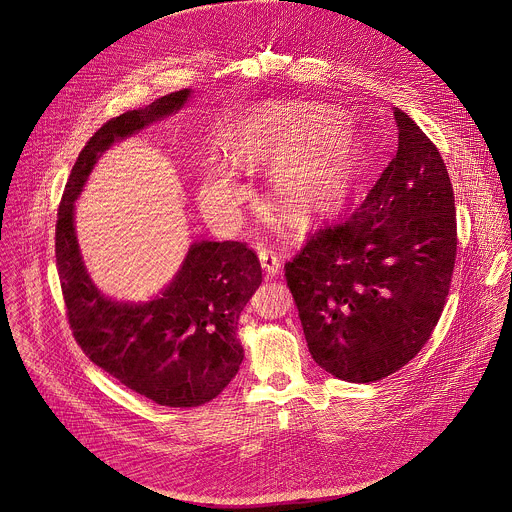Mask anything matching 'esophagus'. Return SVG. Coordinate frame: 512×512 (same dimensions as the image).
Returning <instances> with one entry per match:
<instances>
[{
	"instance_id": "obj_1",
	"label": "esophagus",
	"mask_w": 512,
	"mask_h": 512,
	"mask_svg": "<svg viewBox=\"0 0 512 512\" xmlns=\"http://www.w3.org/2000/svg\"><path fill=\"white\" fill-rule=\"evenodd\" d=\"M258 258H260V264H262V268L266 270L268 276H276L278 274L282 262H280V258H278V254L274 250L258 248Z\"/></svg>"
}]
</instances>
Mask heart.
<instances>
[{
	"mask_svg": "<svg viewBox=\"0 0 512 512\" xmlns=\"http://www.w3.org/2000/svg\"><path fill=\"white\" fill-rule=\"evenodd\" d=\"M336 118L320 114L266 112L228 146L240 164L276 160L274 196L290 212H312L334 204L354 164L352 140L332 132ZM244 198V186L224 168H212L200 182V202L212 216L226 218Z\"/></svg>",
	"mask_w": 512,
	"mask_h": 512,
	"instance_id": "obj_1",
	"label": "heart"
}]
</instances>
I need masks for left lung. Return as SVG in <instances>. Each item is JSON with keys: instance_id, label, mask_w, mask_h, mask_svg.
I'll return each instance as SVG.
<instances>
[{"instance_id": "8db88e82", "label": "left lung", "mask_w": 512, "mask_h": 512, "mask_svg": "<svg viewBox=\"0 0 512 512\" xmlns=\"http://www.w3.org/2000/svg\"><path fill=\"white\" fill-rule=\"evenodd\" d=\"M398 150L364 202L306 238L286 262L314 362L374 382L430 338L456 258L452 184L436 146L398 108Z\"/></svg>"}]
</instances>
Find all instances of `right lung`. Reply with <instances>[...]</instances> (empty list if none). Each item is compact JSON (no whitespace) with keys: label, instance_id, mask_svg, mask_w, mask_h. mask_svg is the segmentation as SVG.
Wrapping results in <instances>:
<instances>
[{"label":"right lung","instance_id":"obj_1","mask_svg":"<svg viewBox=\"0 0 512 512\" xmlns=\"http://www.w3.org/2000/svg\"><path fill=\"white\" fill-rule=\"evenodd\" d=\"M190 90L108 120L80 152L56 222V262L72 334L84 354L130 390L162 406L216 398L244 360L238 318L262 282L244 242H196L174 282L146 304L116 302L90 280L74 232V202L98 156L116 140L180 110Z\"/></svg>","mask_w":512,"mask_h":512}]
</instances>
